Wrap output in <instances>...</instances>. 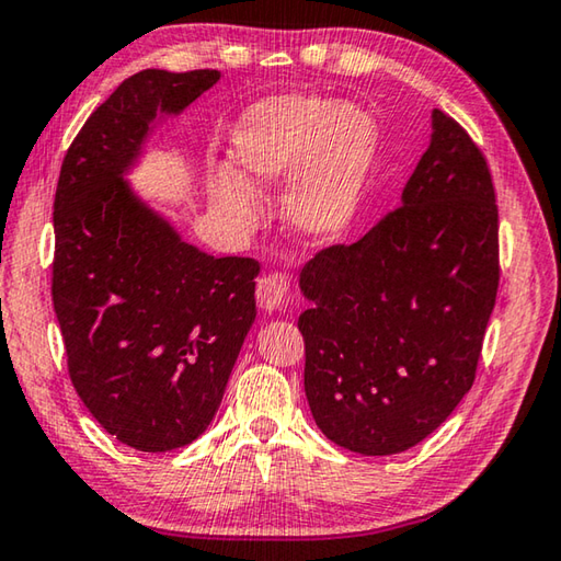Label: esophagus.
Masks as SVG:
<instances>
[{
  "instance_id": "obj_1",
  "label": "esophagus",
  "mask_w": 561,
  "mask_h": 561,
  "mask_svg": "<svg viewBox=\"0 0 561 561\" xmlns=\"http://www.w3.org/2000/svg\"><path fill=\"white\" fill-rule=\"evenodd\" d=\"M255 300H259V308L263 312H280L288 308L290 302V286L288 278L280 273H268L259 280V290H255Z\"/></svg>"
}]
</instances>
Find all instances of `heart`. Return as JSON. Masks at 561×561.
Instances as JSON below:
<instances>
[{
  "label": "heart",
  "instance_id": "heart-1",
  "mask_svg": "<svg viewBox=\"0 0 561 561\" xmlns=\"http://www.w3.org/2000/svg\"><path fill=\"white\" fill-rule=\"evenodd\" d=\"M379 157V125L352 103L312 95L265 98L241 115L229 140L233 174L209 180L214 209L236 231L259 221V196L288 181L283 219L306 245L342 239L357 221Z\"/></svg>",
  "mask_w": 561,
  "mask_h": 561
}]
</instances>
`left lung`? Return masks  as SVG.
Here are the masks:
<instances>
[{"instance_id":"left-lung-1","label":"left lung","mask_w":561,"mask_h":561,"mask_svg":"<svg viewBox=\"0 0 561 561\" xmlns=\"http://www.w3.org/2000/svg\"><path fill=\"white\" fill-rule=\"evenodd\" d=\"M431 130L401 206L300 271L312 419L362 456L401 454L444 424L473 387L495 308L488 162L446 113H431Z\"/></svg>"}]
</instances>
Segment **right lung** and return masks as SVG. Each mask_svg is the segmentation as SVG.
I'll list each match as a JSON object with an SVG mask.
<instances>
[{
    "label": "right lung",
    "mask_w": 561,
    "mask_h": 561,
    "mask_svg": "<svg viewBox=\"0 0 561 561\" xmlns=\"http://www.w3.org/2000/svg\"><path fill=\"white\" fill-rule=\"evenodd\" d=\"M219 78L130 76L88 117L58 174L51 296L68 375L98 424L147 454L204 434L255 320L259 261L186 243L127 182L162 117Z\"/></svg>",
    "instance_id": "right-lung-1"
}]
</instances>
